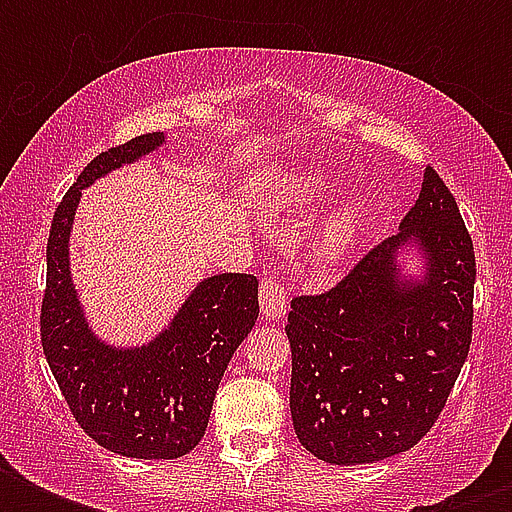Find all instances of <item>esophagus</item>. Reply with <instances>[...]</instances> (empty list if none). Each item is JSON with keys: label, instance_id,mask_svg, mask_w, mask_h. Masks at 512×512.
Listing matches in <instances>:
<instances>
[{"label": "esophagus", "instance_id": "34e87169", "mask_svg": "<svg viewBox=\"0 0 512 512\" xmlns=\"http://www.w3.org/2000/svg\"><path fill=\"white\" fill-rule=\"evenodd\" d=\"M260 308L268 321H279L289 311L287 289L276 284V279H263L260 284Z\"/></svg>", "mask_w": 512, "mask_h": 512}]
</instances>
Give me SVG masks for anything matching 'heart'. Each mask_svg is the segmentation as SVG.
<instances>
[{
    "instance_id": "heart-1",
    "label": "heart",
    "mask_w": 512,
    "mask_h": 512,
    "mask_svg": "<svg viewBox=\"0 0 512 512\" xmlns=\"http://www.w3.org/2000/svg\"><path fill=\"white\" fill-rule=\"evenodd\" d=\"M337 188L335 172L327 167H305L289 183L281 188L284 201L292 212H313L324 204L329 193ZM374 201L366 191L345 193L335 207L329 209L327 217L321 220L316 239H313L311 260L316 268H335L353 252V247L361 239L369 217H372Z\"/></svg>"
}]
</instances>
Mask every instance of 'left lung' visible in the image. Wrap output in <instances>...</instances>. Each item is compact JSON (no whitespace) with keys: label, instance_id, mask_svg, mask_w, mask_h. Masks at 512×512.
<instances>
[{"label":"left lung","instance_id":"1","mask_svg":"<svg viewBox=\"0 0 512 512\" xmlns=\"http://www.w3.org/2000/svg\"><path fill=\"white\" fill-rule=\"evenodd\" d=\"M473 284L470 233L428 167L396 236L335 289L292 300L289 409L300 444L332 465L412 449L468 358Z\"/></svg>","mask_w":512,"mask_h":512}]
</instances>
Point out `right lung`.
I'll use <instances>...</instances> for the list:
<instances>
[{"label": "right lung", "instance_id": "obj_1", "mask_svg": "<svg viewBox=\"0 0 512 512\" xmlns=\"http://www.w3.org/2000/svg\"><path fill=\"white\" fill-rule=\"evenodd\" d=\"M167 143L140 135L87 164L55 209L47 241L42 348L68 409L108 452L175 460L207 430L228 361L257 321V279L217 273L188 292L170 324L143 345H116L92 329L71 279V233L82 191Z\"/></svg>", "mask_w": 512, "mask_h": 512}]
</instances>
